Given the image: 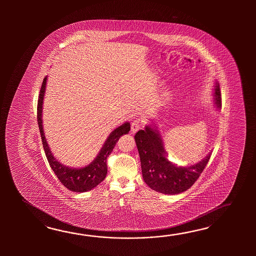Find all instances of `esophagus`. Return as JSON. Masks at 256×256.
Instances as JSON below:
<instances>
[{
    "mask_svg": "<svg viewBox=\"0 0 256 256\" xmlns=\"http://www.w3.org/2000/svg\"><path fill=\"white\" fill-rule=\"evenodd\" d=\"M142 127L141 122L139 120H134L130 124V130L132 132H136Z\"/></svg>",
    "mask_w": 256,
    "mask_h": 256,
    "instance_id": "1",
    "label": "esophagus"
}]
</instances>
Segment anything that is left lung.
<instances>
[{
	"instance_id": "left-lung-1",
	"label": "left lung",
	"mask_w": 256,
	"mask_h": 256,
	"mask_svg": "<svg viewBox=\"0 0 256 256\" xmlns=\"http://www.w3.org/2000/svg\"><path fill=\"white\" fill-rule=\"evenodd\" d=\"M215 104L222 107L220 84L215 86ZM141 160L142 173L144 182L154 190L164 194H178L188 190L206 168L210 154L200 163L188 168H178L170 163L164 149L163 141L158 130L146 126L134 136Z\"/></svg>"
}]
</instances>
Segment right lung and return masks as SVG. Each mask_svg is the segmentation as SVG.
Wrapping results in <instances>:
<instances>
[{
  "label": "right lung",
  "mask_w": 256,
  "mask_h": 256,
  "mask_svg": "<svg viewBox=\"0 0 256 256\" xmlns=\"http://www.w3.org/2000/svg\"><path fill=\"white\" fill-rule=\"evenodd\" d=\"M46 76L44 78L43 83L40 88L38 100V124L41 134L42 144L46 156L48 158L49 166L54 171V174L60 180L62 185L74 192H86L92 190L95 186L104 181L107 174V158L112 152L116 142L120 136L128 134L130 130V124L126 122L122 126L116 128L110 134L108 139L104 142V146L100 152L94 159L92 163L90 164L83 168H70L60 164L49 149L48 144L44 136L42 126V105H43L44 94L46 90Z\"/></svg>",
  "instance_id": "add662e5"
}]
</instances>
